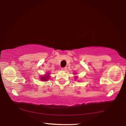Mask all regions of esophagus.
Segmentation results:
<instances>
[{"label": "esophagus", "mask_w": 126, "mask_h": 126, "mask_svg": "<svg viewBox=\"0 0 126 126\" xmlns=\"http://www.w3.org/2000/svg\"><path fill=\"white\" fill-rule=\"evenodd\" d=\"M62 70L63 71H65L66 70H67V67H64V68H62Z\"/></svg>", "instance_id": "obj_1"}]
</instances>
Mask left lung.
I'll use <instances>...</instances> for the list:
<instances>
[{
	"mask_svg": "<svg viewBox=\"0 0 126 126\" xmlns=\"http://www.w3.org/2000/svg\"><path fill=\"white\" fill-rule=\"evenodd\" d=\"M76 78H77V77H76Z\"/></svg>",
	"mask_w": 126,
	"mask_h": 126,
	"instance_id": "left-lung-1",
	"label": "left lung"
}]
</instances>
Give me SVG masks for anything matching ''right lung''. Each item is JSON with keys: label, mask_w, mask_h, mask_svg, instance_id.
<instances>
[{"label": "right lung", "mask_w": 126, "mask_h": 126, "mask_svg": "<svg viewBox=\"0 0 126 126\" xmlns=\"http://www.w3.org/2000/svg\"><path fill=\"white\" fill-rule=\"evenodd\" d=\"M48 78H49V76H45V77H42L41 79H42V80L46 81L47 80H48L47 79H48Z\"/></svg>", "instance_id": "1"}]
</instances>
